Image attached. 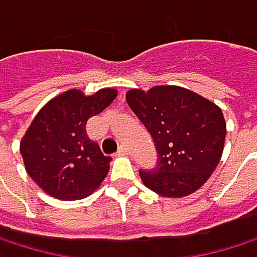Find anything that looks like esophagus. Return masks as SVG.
<instances>
[{"label":"esophagus","instance_id":"obj_1","mask_svg":"<svg viewBox=\"0 0 257 257\" xmlns=\"http://www.w3.org/2000/svg\"><path fill=\"white\" fill-rule=\"evenodd\" d=\"M130 152V149H127V146L123 143V145H120V148H118V151H117V154H120V155H124V154H127Z\"/></svg>","mask_w":257,"mask_h":257}]
</instances>
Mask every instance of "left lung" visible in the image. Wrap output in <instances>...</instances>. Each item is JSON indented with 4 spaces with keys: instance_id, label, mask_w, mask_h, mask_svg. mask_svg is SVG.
Here are the masks:
<instances>
[{
    "instance_id": "8db88e82",
    "label": "left lung",
    "mask_w": 257,
    "mask_h": 257,
    "mask_svg": "<svg viewBox=\"0 0 257 257\" xmlns=\"http://www.w3.org/2000/svg\"><path fill=\"white\" fill-rule=\"evenodd\" d=\"M126 102L151 134L158 154L152 169L139 171L155 193L181 198L203 186L222 155L225 120L210 100L181 86L130 89Z\"/></svg>"
}]
</instances>
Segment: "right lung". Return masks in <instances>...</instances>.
Returning <instances> with one entry per match:
<instances>
[{
	"mask_svg": "<svg viewBox=\"0 0 257 257\" xmlns=\"http://www.w3.org/2000/svg\"><path fill=\"white\" fill-rule=\"evenodd\" d=\"M115 96L112 88L93 96L70 89L38 112L21 140V155L27 174L45 193L65 201L80 199L105 180L111 157L88 137L86 121Z\"/></svg>",
	"mask_w": 257,
	"mask_h": 257,
	"instance_id": "1",
	"label": "right lung"
}]
</instances>
